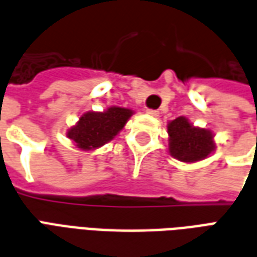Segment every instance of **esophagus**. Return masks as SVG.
<instances>
[{"mask_svg":"<svg viewBox=\"0 0 257 257\" xmlns=\"http://www.w3.org/2000/svg\"><path fill=\"white\" fill-rule=\"evenodd\" d=\"M146 114H149L151 117H158V115H160V111H157V110H146Z\"/></svg>","mask_w":257,"mask_h":257,"instance_id":"34e87169","label":"esophagus"}]
</instances>
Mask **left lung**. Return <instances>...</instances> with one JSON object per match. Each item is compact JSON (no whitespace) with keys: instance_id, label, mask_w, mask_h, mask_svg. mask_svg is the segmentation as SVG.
I'll use <instances>...</instances> for the list:
<instances>
[{"instance_id":"obj_1","label":"left lung","mask_w":257,"mask_h":257,"mask_svg":"<svg viewBox=\"0 0 257 257\" xmlns=\"http://www.w3.org/2000/svg\"><path fill=\"white\" fill-rule=\"evenodd\" d=\"M168 151L180 162L194 164L210 157L216 150L215 135L210 129L199 128L187 117H178L167 123Z\"/></svg>"}]
</instances>
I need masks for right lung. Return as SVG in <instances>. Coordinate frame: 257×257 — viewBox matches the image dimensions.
Returning <instances> with one entry per match:
<instances>
[{"label": "right lung", "mask_w": 257, "mask_h": 257, "mask_svg": "<svg viewBox=\"0 0 257 257\" xmlns=\"http://www.w3.org/2000/svg\"><path fill=\"white\" fill-rule=\"evenodd\" d=\"M134 114V110L118 106L107 107L103 111H86L67 129L66 136L79 150H96L111 142Z\"/></svg>", "instance_id": "1"}]
</instances>
